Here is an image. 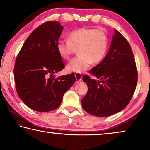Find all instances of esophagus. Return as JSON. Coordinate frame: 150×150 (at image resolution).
Segmentation results:
<instances>
[{
    "label": "esophagus",
    "instance_id": "34e87169",
    "mask_svg": "<svg viewBox=\"0 0 150 150\" xmlns=\"http://www.w3.org/2000/svg\"><path fill=\"white\" fill-rule=\"evenodd\" d=\"M75 77H76V82H80V80H82V74H79V73H76L75 74Z\"/></svg>",
    "mask_w": 150,
    "mask_h": 150
}]
</instances>
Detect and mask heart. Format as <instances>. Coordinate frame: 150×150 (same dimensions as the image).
Masks as SVG:
<instances>
[{
    "label": "heart",
    "instance_id": "heart-1",
    "mask_svg": "<svg viewBox=\"0 0 150 150\" xmlns=\"http://www.w3.org/2000/svg\"><path fill=\"white\" fill-rule=\"evenodd\" d=\"M60 57L68 60L78 49L79 56L67 65V70L81 73L94 64H99L105 57L109 39L103 30L93 28H82L73 30L68 39H60L57 42Z\"/></svg>",
    "mask_w": 150,
    "mask_h": 150
}]
</instances>
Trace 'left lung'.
Here are the masks:
<instances>
[{
	"mask_svg": "<svg viewBox=\"0 0 150 150\" xmlns=\"http://www.w3.org/2000/svg\"><path fill=\"white\" fill-rule=\"evenodd\" d=\"M84 75L88 91L82 106L88 114L99 117L122 111L133 97L137 83V70L133 51L127 39L114 30L110 50L105 58Z\"/></svg>",
	"mask_w": 150,
	"mask_h": 150,
	"instance_id": "obj_1",
	"label": "left lung"
}]
</instances>
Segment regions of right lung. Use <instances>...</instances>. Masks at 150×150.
I'll use <instances>...</instances> for the list:
<instances>
[{
  "label": "right lung",
  "instance_id": "obj_1",
  "mask_svg": "<svg viewBox=\"0 0 150 150\" xmlns=\"http://www.w3.org/2000/svg\"><path fill=\"white\" fill-rule=\"evenodd\" d=\"M63 28L59 21H47L39 25L25 40L16 59L17 95L35 111L57 108L64 93L76 82L74 74L58 78L53 75L65 68L56 47Z\"/></svg>",
  "mask_w": 150,
  "mask_h": 150
}]
</instances>
